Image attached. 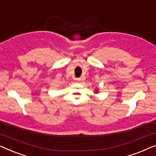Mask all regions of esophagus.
Instances as JSON below:
<instances>
[{
  "mask_svg": "<svg viewBox=\"0 0 156 156\" xmlns=\"http://www.w3.org/2000/svg\"><path fill=\"white\" fill-rule=\"evenodd\" d=\"M75 81L76 82H81V79L80 78H78V79H76Z\"/></svg>",
  "mask_w": 156,
  "mask_h": 156,
  "instance_id": "esophagus-1",
  "label": "esophagus"
}]
</instances>
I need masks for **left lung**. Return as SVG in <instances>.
Returning <instances> with one entry per match:
<instances>
[{"label": "left lung", "mask_w": 156, "mask_h": 156, "mask_svg": "<svg viewBox=\"0 0 156 156\" xmlns=\"http://www.w3.org/2000/svg\"><path fill=\"white\" fill-rule=\"evenodd\" d=\"M98 90H99V89H95L94 93H95V94H98V93H99V91H98Z\"/></svg>", "instance_id": "1"}]
</instances>
